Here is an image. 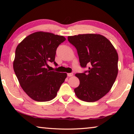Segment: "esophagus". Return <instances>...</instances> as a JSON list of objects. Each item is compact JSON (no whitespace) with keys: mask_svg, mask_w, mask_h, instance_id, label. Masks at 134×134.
Returning <instances> with one entry per match:
<instances>
[{"mask_svg":"<svg viewBox=\"0 0 134 134\" xmlns=\"http://www.w3.org/2000/svg\"><path fill=\"white\" fill-rule=\"evenodd\" d=\"M73 76V74L72 72H70V73H67V76L68 77H71Z\"/></svg>","mask_w":134,"mask_h":134,"instance_id":"esophagus-1","label":"esophagus"}]
</instances>
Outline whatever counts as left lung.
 <instances>
[{"label":"left lung","instance_id":"left-lung-1","mask_svg":"<svg viewBox=\"0 0 134 134\" xmlns=\"http://www.w3.org/2000/svg\"><path fill=\"white\" fill-rule=\"evenodd\" d=\"M68 41L77 51L80 66L89 70L76 76L80 85L74 89L81 100L93 102L109 92L118 75V55L109 41L99 34L69 36Z\"/></svg>","mask_w":134,"mask_h":134}]
</instances>
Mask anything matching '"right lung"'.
<instances>
[{
	"label": "right lung",
	"instance_id": "1",
	"mask_svg": "<svg viewBox=\"0 0 134 134\" xmlns=\"http://www.w3.org/2000/svg\"><path fill=\"white\" fill-rule=\"evenodd\" d=\"M65 40L63 36L37 32L26 37L15 51L13 69L22 89L34 100L53 99L67 74L50 71L48 63L55 62L56 50Z\"/></svg>",
	"mask_w": 134,
	"mask_h": 134
}]
</instances>
